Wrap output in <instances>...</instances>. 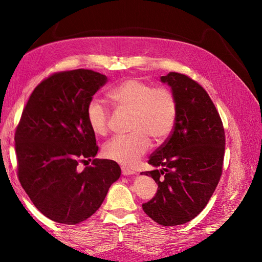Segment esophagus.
Wrapping results in <instances>:
<instances>
[{"label":"esophagus","instance_id":"34e87169","mask_svg":"<svg viewBox=\"0 0 262 262\" xmlns=\"http://www.w3.org/2000/svg\"><path fill=\"white\" fill-rule=\"evenodd\" d=\"M121 171H122V175H124V176H129V175H133V173H136L133 170L128 169L125 167H121Z\"/></svg>","mask_w":262,"mask_h":262}]
</instances>
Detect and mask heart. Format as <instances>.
Instances as JSON below:
<instances>
[{
	"label": "heart",
	"mask_w": 262,
	"mask_h": 262,
	"mask_svg": "<svg viewBox=\"0 0 262 262\" xmlns=\"http://www.w3.org/2000/svg\"><path fill=\"white\" fill-rule=\"evenodd\" d=\"M109 98L124 112L132 114L130 137H115L102 147V155L123 167L136 166L149 148L150 140L161 144L169 138L177 119V100L167 87H153L139 78H128L109 92ZM86 119L96 136L109 129L110 113L99 100L86 108Z\"/></svg>",
	"instance_id": "obj_1"
}]
</instances>
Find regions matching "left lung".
Here are the masks:
<instances>
[{"label":"left lung","mask_w":262,"mask_h":262,"mask_svg":"<svg viewBox=\"0 0 262 262\" xmlns=\"http://www.w3.org/2000/svg\"><path fill=\"white\" fill-rule=\"evenodd\" d=\"M167 83L177 100V119L169 138L149 156L157 192L142 204L163 226L185 224L208 204L223 168L225 132L217 110L203 87L189 76L169 72Z\"/></svg>","instance_id":"left-lung-1"}]
</instances>
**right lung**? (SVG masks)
I'll return each mask as SVG.
<instances>
[{"instance_id":"add662e5","label":"right lung","mask_w":262,"mask_h":262,"mask_svg":"<svg viewBox=\"0 0 262 262\" xmlns=\"http://www.w3.org/2000/svg\"><path fill=\"white\" fill-rule=\"evenodd\" d=\"M107 76L92 70L57 72L36 86L15 132L17 175L45 216L75 225L92 216L121 175L119 165L94 158L95 133L86 119L89 102ZM92 165L77 170L81 161Z\"/></svg>"}]
</instances>
